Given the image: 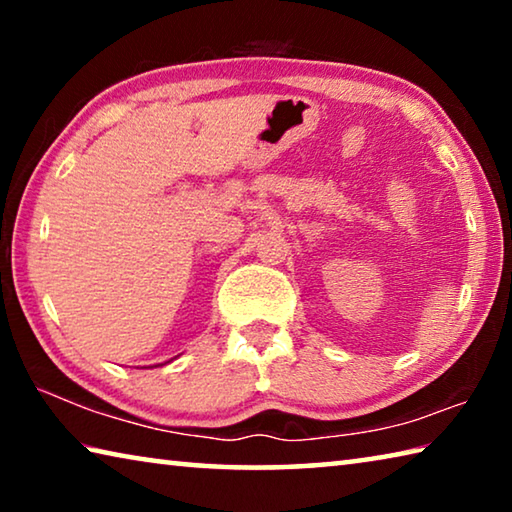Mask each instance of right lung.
I'll return each mask as SVG.
<instances>
[{
  "instance_id": "right-lung-1",
  "label": "right lung",
  "mask_w": 512,
  "mask_h": 512,
  "mask_svg": "<svg viewBox=\"0 0 512 512\" xmlns=\"http://www.w3.org/2000/svg\"><path fill=\"white\" fill-rule=\"evenodd\" d=\"M192 341L185 343V345H178V348H173L169 352H160V354H137V357H121V354H108V352H99L101 357L112 359V361H119L124 363V366H133V368H155V366H164V363H171L173 359H178L180 354H183ZM94 352V350H92Z\"/></svg>"
}]
</instances>
